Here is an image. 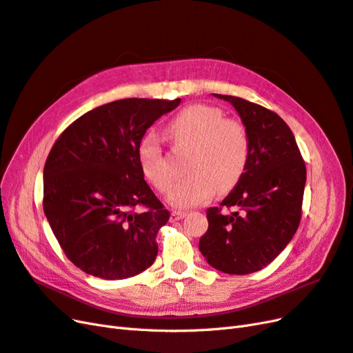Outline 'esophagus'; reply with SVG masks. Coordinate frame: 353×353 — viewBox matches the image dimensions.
<instances>
[{
    "label": "esophagus",
    "mask_w": 353,
    "mask_h": 353,
    "mask_svg": "<svg viewBox=\"0 0 353 353\" xmlns=\"http://www.w3.org/2000/svg\"><path fill=\"white\" fill-rule=\"evenodd\" d=\"M185 216H187V212H176V210H174L172 213H170V219H172V221H179V219H183Z\"/></svg>",
    "instance_id": "obj_1"
}]
</instances>
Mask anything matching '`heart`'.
<instances>
[{"label": "heart", "mask_w": 353, "mask_h": 353, "mask_svg": "<svg viewBox=\"0 0 353 353\" xmlns=\"http://www.w3.org/2000/svg\"><path fill=\"white\" fill-rule=\"evenodd\" d=\"M175 148H191L187 170L169 193V203L179 209L194 208L208 201L215 190L227 193L239 184L250 156L248 128L225 117L219 108L193 104L179 112L166 128ZM137 159L143 175L160 191L172 185L174 174L168 157L153 134L144 135L137 145Z\"/></svg>", "instance_id": "b5f03b06"}]
</instances>
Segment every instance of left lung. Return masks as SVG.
Here are the masks:
<instances>
[{
	"mask_svg": "<svg viewBox=\"0 0 353 353\" xmlns=\"http://www.w3.org/2000/svg\"><path fill=\"white\" fill-rule=\"evenodd\" d=\"M230 101L248 128L250 156L245 172L221 206L206 210L209 228L199 249L225 274L244 275L270 265L290 243L302 218L306 166L294 135L275 112L234 95Z\"/></svg>",
	"mask_w": 353,
	"mask_h": 353,
	"instance_id": "8db88e82",
	"label": "left lung"
}]
</instances>
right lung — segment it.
<instances>
[{
    "label": "right lung",
    "mask_w": 353,
    "mask_h": 353,
    "mask_svg": "<svg viewBox=\"0 0 353 353\" xmlns=\"http://www.w3.org/2000/svg\"><path fill=\"white\" fill-rule=\"evenodd\" d=\"M179 103H108L72 122L51 147L42 206L60 248L83 272L123 280L153 265L169 212L145 183L137 145Z\"/></svg>",
    "instance_id": "add662e5"
}]
</instances>
